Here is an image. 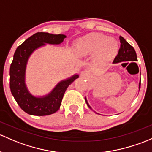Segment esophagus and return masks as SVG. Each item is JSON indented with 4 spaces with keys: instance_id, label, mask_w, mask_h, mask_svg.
<instances>
[{
    "instance_id": "obj_1",
    "label": "esophagus",
    "mask_w": 152,
    "mask_h": 152,
    "mask_svg": "<svg viewBox=\"0 0 152 152\" xmlns=\"http://www.w3.org/2000/svg\"><path fill=\"white\" fill-rule=\"evenodd\" d=\"M81 76L83 78H87L89 76V73L87 71H84L81 73Z\"/></svg>"
}]
</instances>
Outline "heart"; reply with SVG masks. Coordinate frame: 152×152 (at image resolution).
<instances>
[{"instance_id":"obj_1","label":"heart","mask_w":152,"mask_h":152,"mask_svg":"<svg viewBox=\"0 0 152 152\" xmlns=\"http://www.w3.org/2000/svg\"><path fill=\"white\" fill-rule=\"evenodd\" d=\"M118 47L114 38L100 33H90L76 41L75 52L81 57L97 53L98 60H109L116 55Z\"/></svg>"}]
</instances>
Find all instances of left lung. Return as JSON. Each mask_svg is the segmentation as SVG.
I'll return each mask as SVG.
<instances>
[{
  "instance_id": "obj_1",
  "label": "left lung",
  "mask_w": 152,
  "mask_h": 152,
  "mask_svg": "<svg viewBox=\"0 0 152 152\" xmlns=\"http://www.w3.org/2000/svg\"><path fill=\"white\" fill-rule=\"evenodd\" d=\"M119 40H120V49L119 50V53L116 55V57H115L113 63H121L122 61H137V55L135 53V51L134 49V48L129 44L127 42L125 39L124 38L120 36L119 37ZM140 87V81L139 82V89ZM85 101L87 105H88V107L90 109H92V108L90 107V105H89L88 102H87V98L85 97Z\"/></svg>"
}]
</instances>
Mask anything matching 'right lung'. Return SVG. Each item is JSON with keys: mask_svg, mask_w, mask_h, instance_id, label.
<instances>
[{"mask_svg": "<svg viewBox=\"0 0 152 152\" xmlns=\"http://www.w3.org/2000/svg\"><path fill=\"white\" fill-rule=\"evenodd\" d=\"M66 36L51 34L49 33H35L25 40L16 49L10 66V89L20 108L27 114L34 116H47L55 113L60 108L65 90L79 75L58 83L48 95L36 97L29 92L25 84V71L28 59L38 48L49 44H60Z\"/></svg>", "mask_w": 152, "mask_h": 152, "instance_id": "obj_1", "label": "right lung"}]
</instances>
